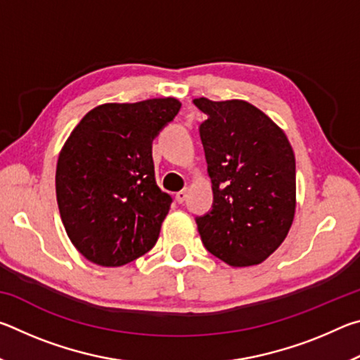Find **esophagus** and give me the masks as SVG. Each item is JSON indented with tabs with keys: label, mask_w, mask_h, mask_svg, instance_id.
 <instances>
[{
	"label": "esophagus",
	"mask_w": 360,
	"mask_h": 360,
	"mask_svg": "<svg viewBox=\"0 0 360 360\" xmlns=\"http://www.w3.org/2000/svg\"><path fill=\"white\" fill-rule=\"evenodd\" d=\"M187 198V191L184 188V191H179L178 193H176V202L178 203H184Z\"/></svg>",
	"instance_id": "esophagus-1"
}]
</instances>
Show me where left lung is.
Instances as JSON below:
<instances>
[{"label":"left lung","mask_w":360,"mask_h":360,"mask_svg":"<svg viewBox=\"0 0 360 360\" xmlns=\"http://www.w3.org/2000/svg\"><path fill=\"white\" fill-rule=\"evenodd\" d=\"M212 206L195 219L205 248L231 266L264 262L289 233L295 214V157L284 131L251 103L193 100Z\"/></svg>","instance_id":"8db88e82"}]
</instances>
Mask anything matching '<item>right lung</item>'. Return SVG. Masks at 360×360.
<instances>
[{
    "label": "right lung",
    "instance_id": "1",
    "mask_svg": "<svg viewBox=\"0 0 360 360\" xmlns=\"http://www.w3.org/2000/svg\"><path fill=\"white\" fill-rule=\"evenodd\" d=\"M179 109L176 98L106 103L66 139L57 203L66 233L87 260L120 266L154 248L173 200L155 182L152 141Z\"/></svg>",
    "mask_w": 360,
    "mask_h": 360
}]
</instances>
